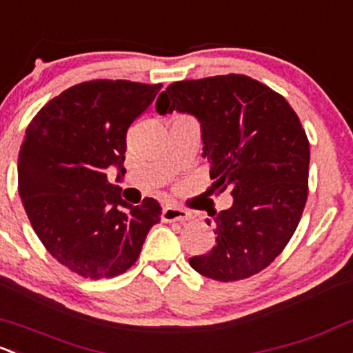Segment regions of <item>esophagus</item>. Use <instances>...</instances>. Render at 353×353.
Returning <instances> with one entry per match:
<instances>
[{
	"label": "esophagus",
	"mask_w": 353,
	"mask_h": 353,
	"mask_svg": "<svg viewBox=\"0 0 353 353\" xmlns=\"http://www.w3.org/2000/svg\"><path fill=\"white\" fill-rule=\"evenodd\" d=\"M162 221L165 223H172V221H186L191 218V213L188 210H183V208H177L174 205H165L162 208V214H161Z\"/></svg>",
	"instance_id": "obj_1"
}]
</instances>
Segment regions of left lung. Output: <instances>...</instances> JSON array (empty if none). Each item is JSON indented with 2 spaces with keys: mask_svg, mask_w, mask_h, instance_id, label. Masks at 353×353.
<instances>
[{
  "mask_svg": "<svg viewBox=\"0 0 353 353\" xmlns=\"http://www.w3.org/2000/svg\"><path fill=\"white\" fill-rule=\"evenodd\" d=\"M155 110L198 118L211 191L233 196L228 210H206L216 245L189 264L221 283L261 272L291 240L307 199L310 142L298 114L279 92L243 74L169 84Z\"/></svg>",
  "mask_w": 353,
  "mask_h": 353,
  "instance_id": "obj_1",
  "label": "left lung"
}]
</instances>
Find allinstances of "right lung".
<instances>
[{
  "instance_id": "obj_1",
  "label": "right lung",
  "mask_w": 353,
  "mask_h": 353,
  "mask_svg": "<svg viewBox=\"0 0 353 353\" xmlns=\"http://www.w3.org/2000/svg\"><path fill=\"white\" fill-rule=\"evenodd\" d=\"M162 84L96 79L50 99L28 125L18 154V192L43 247L88 279L123 274L139 259L162 208L121 199L106 170L125 176L130 125Z\"/></svg>"
}]
</instances>
